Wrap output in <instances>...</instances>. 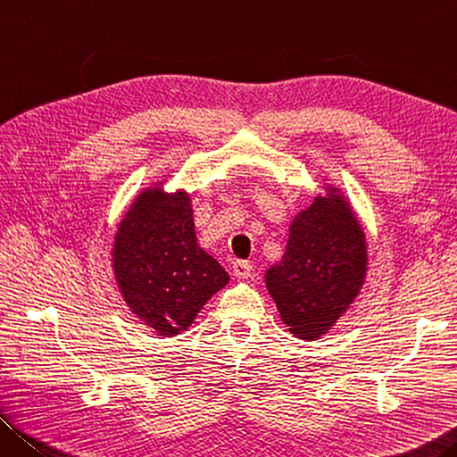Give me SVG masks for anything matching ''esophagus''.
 Returning a JSON list of instances; mask_svg holds the SVG:
<instances>
[{"mask_svg":"<svg viewBox=\"0 0 457 457\" xmlns=\"http://www.w3.org/2000/svg\"><path fill=\"white\" fill-rule=\"evenodd\" d=\"M251 271H253V267H251L249 261H235V263H233V275L238 279L251 278Z\"/></svg>","mask_w":457,"mask_h":457,"instance_id":"34e87169","label":"esophagus"}]
</instances>
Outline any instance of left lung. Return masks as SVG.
I'll return each mask as SVG.
<instances>
[{
    "label": "left lung",
    "mask_w": 457,
    "mask_h": 457,
    "mask_svg": "<svg viewBox=\"0 0 457 457\" xmlns=\"http://www.w3.org/2000/svg\"><path fill=\"white\" fill-rule=\"evenodd\" d=\"M366 278V241L348 202L330 190L289 227L286 255L265 273L283 324L313 340L336 324Z\"/></svg>",
    "instance_id": "obj_1"
}]
</instances>
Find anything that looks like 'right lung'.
I'll return each mask as SVG.
<instances>
[{
  "instance_id": "right-lung-1",
  "label": "right lung",
  "mask_w": 457,
  "mask_h": 457,
  "mask_svg": "<svg viewBox=\"0 0 457 457\" xmlns=\"http://www.w3.org/2000/svg\"><path fill=\"white\" fill-rule=\"evenodd\" d=\"M113 269L131 312L163 336L184 332L228 283L219 261L196 243L188 194L160 186L141 192L119 224Z\"/></svg>"
}]
</instances>
